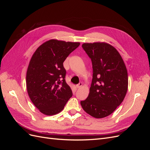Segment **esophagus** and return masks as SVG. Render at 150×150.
Wrapping results in <instances>:
<instances>
[{"mask_svg":"<svg viewBox=\"0 0 150 150\" xmlns=\"http://www.w3.org/2000/svg\"><path fill=\"white\" fill-rule=\"evenodd\" d=\"M83 86V83L80 82L78 84L76 85V88H81V86Z\"/></svg>","mask_w":150,"mask_h":150,"instance_id":"esophagus-1","label":"esophagus"}]
</instances>
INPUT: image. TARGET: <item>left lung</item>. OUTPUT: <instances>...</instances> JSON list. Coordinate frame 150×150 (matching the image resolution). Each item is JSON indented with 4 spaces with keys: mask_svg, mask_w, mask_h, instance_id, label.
Instances as JSON below:
<instances>
[{
    "mask_svg": "<svg viewBox=\"0 0 150 150\" xmlns=\"http://www.w3.org/2000/svg\"><path fill=\"white\" fill-rule=\"evenodd\" d=\"M93 64V79L83 110L95 118L110 115L124 100L128 90V72L118 51L106 42L84 43Z\"/></svg>",
    "mask_w": 150,
    "mask_h": 150,
    "instance_id": "1",
    "label": "left lung"
}]
</instances>
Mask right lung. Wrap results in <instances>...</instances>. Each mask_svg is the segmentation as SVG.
<instances>
[{
    "label": "right lung",
    "instance_id": "add662e5",
    "mask_svg": "<svg viewBox=\"0 0 150 150\" xmlns=\"http://www.w3.org/2000/svg\"><path fill=\"white\" fill-rule=\"evenodd\" d=\"M79 42L51 39L36 49L26 73V86L31 101L40 112L56 115L72 96L65 80L63 62Z\"/></svg>",
    "mask_w": 150,
    "mask_h": 150
}]
</instances>
